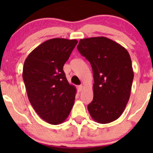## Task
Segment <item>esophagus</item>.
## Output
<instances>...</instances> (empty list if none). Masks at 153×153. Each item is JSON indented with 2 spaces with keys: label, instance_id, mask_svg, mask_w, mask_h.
I'll return each mask as SVG.
<instances>
[{
  "label": "esophagus",
  "instance_id": "obj_1",
  "mask_svg": "<svg viewBox=\"0 0 153 153\" xmlns=\"http://www.w3.org/2000/svg\"><path fill=\"white\" fill-rule=\"evenodd\" d=\"M77 90H78L79 93H80V92L82 91V90H83V85H78V87H77Z\"/></svg>",
  "mask_w": 153,
  "mask_h": 153
}]
</instances>
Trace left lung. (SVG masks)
<instances>
[{
    "mask_svg": "<svg viewBox=\"0 0 153 153\" xmlns=\"http://www.w3.org/2000/svg\"><path fill=\"white\" fill-rule=\"evenodd\" d=\"M77 49L91 63L93 72V100L88 105L96 122L116 120L130 97L134 72L126 49L105 37L81 39Z\"/></svg>",
    "mask_w": 153,
    "mask_h": 153,
    "instance_id": "1",
    "label": "left lung"
}]
</instances>
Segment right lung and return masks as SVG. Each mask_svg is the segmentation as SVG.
Listing matches in <instances>:
<instances>
[{"instance_id":"1","label":"right lung","mask_w":153,"mask_h":153,"mask_svg":"<svg viewBox=\"0 0 153 153\" xmlns=\"http://www.w3.org/2000/svg\"><path fill=\"white\" fill-rule=\"evenodd\" d=\"M76 39L53 38L35 48L25 60L23 79L31 105L51 125L66 120L74 103L76 88L67 80L63 66Z\"/></svg>"}]
</instances>
